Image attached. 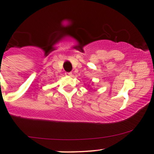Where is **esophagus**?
Segmentation results:
<instances>
[{
    "mask_svg": "<svg viewBox=\"0 0 154 154\" xmlns=\"http://www.w3.org/2000/svg\"><path fill=\"white\" fill-rule=\"evenodd\" d=\"M65 75H66V77H71L72 73L71 72H66V73H65Z\"/></svg>",
    "mask_w": 154,
    "mask_h": 154,
    "instance_id": "obj_1",
    "label": "esophagus"
}]
</instances>
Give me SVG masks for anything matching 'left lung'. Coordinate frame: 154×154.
Returning <instances> with one entry per match:
<instances>
[{
	"instance_id": "1",
	"label": "left lung",
	"mask_w": 154,
	"mask_h": 154,
	"mask_svg": "<svg viewBox=\"0 0 154 154\" xmlns=\"http://www.w3.org/2000/svg\"><path fill=\"white\" fill-rule=\"evenodd\" d=\"M92 83H93V82H92ZM88 86H89V85H88Z\"/></svg>"
}]
</instances>
